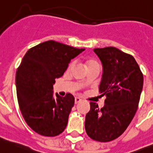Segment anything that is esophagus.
Listing matches in <instances>:
<instances>
[{
  "mask_svg": "<svg viewBox=\"0 0 153 153\" xmlns=\"http://www.w3.org/2000/svg\"><path fill=\"white\" fill-rule=\"evenodd\" d=\"M81 102V99L79 98V97H76L75 98V104H77L79 102Z\"/></svg>",
  "mask_w": 153,
  "mask_h": 153,
  "instance_id": "1",
  "label": "esophagus"
}]
</instances>
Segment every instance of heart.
<instances>
[{"label":"heart","instance_id":"heart-1","mask_svg":"<svg viewBox=\"0 0 153 153\" xmlns=\"http://www.w3.org/2000/svg\"><path fill=\"white\" fill-rule=\"evenodd\" d=\"M95 63H97V62L95 61H94V60H88V61L87 62V65H88H88H92V64H95ZM73 65H74V63L72 62L71 64L69 65V68H71L72 66H73Z\"/></svg>","mask_w":153,"mask_h":153}]
</instances>
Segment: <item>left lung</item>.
Instances as JSON below:
<instances>
[{
  "mask_svg": "<svg viewBox=\"0 0 153 153\" xmlns=\"http://www.w3.org/2000/svg\"><path fill=\"white\" fill-rule=\"evenodd\" d=\"M102 64L99 92L104 106L90 102L85 131L93 140L110 142L122 134L137 112L143 88V75L132 55L114 47L94 49Z\"/></svg>",
  "mask_w": 153,
  "mask_h": 153,
  "instance_id": "8db88e82",
  "label": "left lung"
}]
</instances>
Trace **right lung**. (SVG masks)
Listing matches in <instances>:
<instances>
[{"instance_id": "obj_1", "label": "right lung", "mask_w": 153, "mask_h": 153, "mask_svg": "<svg viewBox=\"0 0 153 153\" xmlns=\"http://www.w3.org/2000/svg\"><path fill=\"white\" fill-rule=\"evenodd\" d=\"M85 48L48 40L28 50L16 76L17 98L26 123L43 136L62 133L74 105V97L54 94L53 85L69 62Z\"/></svg>"}]
</instances>
